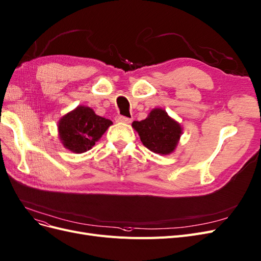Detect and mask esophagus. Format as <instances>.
Listing matches in <instances>:
<instances>
[{"label": "esophagus", "mask_w": 261, "mask_h": 261, "mask_svg": "<svg viewBox=\"0 0 261 261\" xmlns=\"http://www.w3.org/2000/svg\"><path fill=\"white\" fill-rule=\"evenodd\" d=\"M115 122H119V123H130L132 122V118H127V116H124V115H116L115 116Z\"/></svg>", "instance_id": "obj_1"}]
</instances>
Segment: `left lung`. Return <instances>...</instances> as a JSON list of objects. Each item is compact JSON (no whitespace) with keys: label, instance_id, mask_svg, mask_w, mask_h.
Returning a JSON list of instances; mask_svg holds the SVG:
<instances>
[{"label":"left lung","instance_id":"obj_1","mask_svg":"<svg viewBox=\"0 0 261 261\" xmlns=\"http://www.w3.org/2000/svg\"><path fill=\"white\" fill-rule=\"evenodd\" d=\"M133 127L140 136L143 146L160 154H169L177 146L181 127L162 109H153L148 118L134 121Z\"/></svg>","mask_w":261,"mask_h":261}]
</instances>
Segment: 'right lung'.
I'll return each instance as SVG.
<instances>
[{
    "mask_svg": "<svg viewBox=\"0 0 261 261\" xmlns=\"http://www.w3.org/2000/svg\"><path fill=\"white\" fill-rule=\"evenodd\" d=\"M112 122L97 115L88 107H77L59 121L58 130L64 146L75 153L92 149Z\"/></svg>",
    "mask_w": 261,
    "mask_h": 261,
    "instance_id": "1",
    "label": "right lung"
}]
</instances>
